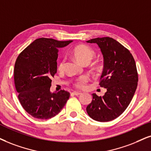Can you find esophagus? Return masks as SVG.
Returning <instances> with one entry per match:
<instances>
[{"mask_svg":"<svg viewBox=\"0 0 151 151\" xmlns=\"http://www.w3.org/2000/svg\"><path fill=\"white\" fill-rule=\"evenodd\" d=\"M72 94H73L74 95H79L80 94H81V93L78 92V91H74V92L72 93Z\"/></svg>","mask_w":151,"mask_h":151,"instance_id":"1","label":"esophagus"}]
</instances>
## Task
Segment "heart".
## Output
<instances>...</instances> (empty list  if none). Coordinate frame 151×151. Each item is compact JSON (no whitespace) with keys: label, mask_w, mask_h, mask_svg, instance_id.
I'll use <instances>...</instances> for the list:
<instances>
[{"label":"heart","mask_w":151,"mask_h":151,"mask_svg":"<svg viewBox=\"0 0 151 151\" xmlns=\"http://www.w3.org/2000/svg\"><path fill=\"white\" fill-rule=\"evenodd\" d=\"M72 55L78 62L81 64H84L86 63H90L95 56V51L92 49L90 48L86 45H80L75 47L72 51ZM64 60H60L58 65V69L61 70L63 68ZM102 68L101 65H98L96 68L97 70H100ZM88 81L86 77H81L74 82V86L78 88H81L84 86L85 83Z\"/></svg>","instance_id":"b5f03b06"}]
</instances>
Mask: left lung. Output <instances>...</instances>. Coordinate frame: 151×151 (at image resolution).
<instances>
[{
	"instance_id": "obj_1",
	"label": "left lung",
	"mask_w": 151,
	"mask_h": 151,
	"mask_svg": "<svg viewBox=\"0 0 151 151\" xmlns=\"http://www.w3.org/2000/svg\"><path fill=\"white\" fill-rule=\"evenodd\" d=\"M87 42L97 44L103 55L100 86L106 92L102 97L92 94L86 111L95 121H111L123 113L134 96L138 83L136 63L128 49L113 38H94Z\"/></svg>"
}]
</instances>
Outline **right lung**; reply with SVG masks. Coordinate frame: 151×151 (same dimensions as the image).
<instances>
[{
  "mask_svg": "<svg viewBox=\"0 0 151 151\" xmlns=\"http://www.w3.org/2000/svg\"><path fill=\"white\" fill-rule=\"evenodd\" d=\"M72 40L58 41L38 38L17 57L14 80L19 102L27 113L38 119L56 116L70 98V93L61 90L51 93V78L57 72L58 49Z\"/></svg>",
  "mask_w": 151,
  "mask_h": 151,
  "instance_id": "right-lung-1",
  "label": "right lung"
}]
</instances>
